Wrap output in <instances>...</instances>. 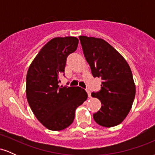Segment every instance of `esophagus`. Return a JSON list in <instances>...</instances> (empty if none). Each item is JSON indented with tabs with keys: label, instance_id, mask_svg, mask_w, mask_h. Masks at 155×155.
Returning <instances> with one entry per match:
<instances>
[{
	"label": "esophagus",
	"instance_id": "34e87169",
	"mask_svg": "<svg viewBox=\"0 0 155 155\" xmlns=\"http://www.w3.org/2000/svg\"><path fill=\"white\" fill-rule=\"evenodd\" d=\"M87 92V95H88V97H91V92H90V90H86Z\"/></svg>",
	"mask_w": 155,
	"mask_h": 155
}]
</instances>
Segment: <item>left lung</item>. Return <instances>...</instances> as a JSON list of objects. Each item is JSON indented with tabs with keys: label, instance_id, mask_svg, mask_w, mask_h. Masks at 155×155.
Instances as JSON below:
<instances>
[{
	"label": "left lung",
	"instance_id": "left-lung-1",
	"mask_svg": "<svg viewBox=\"0 0 155 155\" xmlns=\"http://www.w3.org/2000/svg\"><path fill=\"white\" fill-rule=\"evenodd\" d=\"M94 77L101 78V90L92 92L101 101V109L93 114L99 125L111 127L122 123L130 111L136 95L132 71L125 59L102 38L79 37Z\"/></svg>",
	"mask_w": 155,
	"mask_h": 155
}]
</instances>
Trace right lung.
<instances>
[{"instance_id":"add662e5","label":"right lung","mask_w":155,"mask_h":155,"mask_svg":"<svg viewBox=\"0 0 155 155\" xmlns=\"http://www.w3.org/2000/svg\"><path fill=\"white\" fill-rule=\"evenodd\" d=\"M76 37H56L42 47L26 76V96L32 111L50 130L65 129L74 122L75 111L87 99L79 87H60L67 57L77 49Z\"/></svg>"}]
</instances>
